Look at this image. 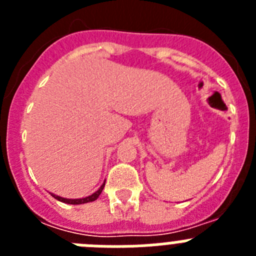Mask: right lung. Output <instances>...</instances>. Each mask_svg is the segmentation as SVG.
<instances>
[{
  "label": "right lung",
  "instance_id": "add662e5",
  "mask_svg": "<svg viewBox=\"0 0 256 256\" xmlns=\"http://www.w3.org/2000/svg\"><path fill=\"white\" fill-rule=\"evenodd\" d=\"M104 187H105V183H102V186H101L100 188L97 190V191L94 192V194H92L91 196H87V198H61V196L54 195V194H51V196H54V198H55L56 200L61 201V202H65V204L80 205V204H86V202H91V201L96 200V198L101 195V192H102Z\"/></svg>",
  "mask_w": 256,
  "mask_h": 256
}]
</instances>
